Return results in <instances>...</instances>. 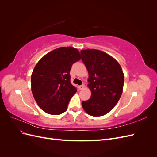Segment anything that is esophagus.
<instances>
[{"mask_svg":"<svg viewBox=\"0 0 157 157\" xmlns=\"http://www.w3.org/2000/svg\"><path fill=\"white\" fill-rule=\"evenodd\" d=\"M84 88V84H82V85H80V86H78V89L79 90H82Z\"/></svg>","mask_w":157,"mask_h":157,"instance_id":"34e87169","label":"esophagus"}]
</instances>
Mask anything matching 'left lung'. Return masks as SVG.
I'll return each mask as SVG.
<instances>
[{
	"instance_id": "left-lung-1",
	"label": "left lung",
	"mask_w": 157,
	"mask_h": 157,
	"mask_svg": "<svg viewBox=\"0 0 157 157\" xmlns=\"http://www.w3.org/2000/svg\"><path fill=\"white\" fill-rule=\"evenodd\" d=\"M81 59L88 71V86L91 97L82 105L88 115L100 117L115 106L121 96L124 76L117 60L102 51L88 49L80 52Z\"/></svg>"
}]
</instances>
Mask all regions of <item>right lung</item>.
Instances as JSON below:
<instances>
[{"mask_svg":"<svg viewBox=\"0 0 157 157\" xmlns=\"http://www.w3.org/2000/svg\"><path fill=\"white\" fill-rule=\"evenodd\" d=\"M80 59L77 49L61 47L41 58L31 75V90L39 106L46 113L58 115L67 109L77 88L71 83L70 71Z\"/></svg>","mask_w":157,"mask_h":157,"instance_id":"add662e5","label":"right lung"}]
</instances>
